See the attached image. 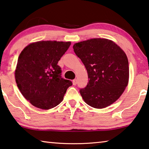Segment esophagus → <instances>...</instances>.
Masks as SVG:
<instances>
[{
    "mask_svg": "<svg viewBox=\"0 0 149 149\" xmlns=\"http://www.w3.org/2000/svg\"><path fill=\"white\" fill-rule=\"evenodd\" d=\"M72 84L73 85H76L77 84V79H74L72 80Z\"/></svg>",
    "mask_w": 149,
    "mask_h": 149,
    "instance_id": "1",
    "label": "esophagus"
}]
</instances>
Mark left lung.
<instances>
[{
	"label": "left lung",
	"mask_w": 149,
	"mask_h": 149,
	"mask_svg": "<svg viewBox=\"0 0 149 149\" xmlns=\"http://www.w3.org/2000/svg\"><path fill=\"white\" fill-rule=\"evenodd\" d=\"M75 54L86 67L88 82L80 90L84 101L102 109L121 96L129 82L130 69L125 53L113 41L93 38L74 43Z\"/></svg>",
	"instance_id": "obj_1"
}]
</instances>
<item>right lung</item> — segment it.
Masks as SVG:
<instances>
[{
	"instance_id": "add662e5",
	"label": "right lung",
	"mask_w": 149,
	"mask_h": 149,
	"mask_svg": "<svg viewBox=\"0 0 149 149\" xmlns=\"http://www.w3.org/2000/svg\"><path fill=\"white\" fill-rule=\"evenodd\" d=\"M70 44V41H40L22 51L14 72L16 82L33 106L49 109L63 101L72 82L61 78L57 63Z\"/></svg>"
}]
</instances>
